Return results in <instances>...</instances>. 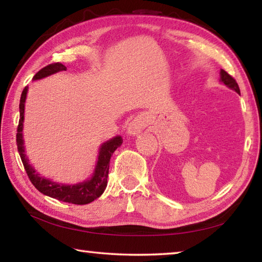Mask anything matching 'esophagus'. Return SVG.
<instances>
[{
	"label": "esophagus",
	"mask_w": 262,
	"mask_h": 262,
	"mask_svg": "<svg viewBox=\"0 0 262 262\" xmlns=\"http://www.w3.org/2000/svg\"><path fill=\"white\" fill-rule=\"evenodd\" d=\"M146 126H147V119L145 118L144 116H139V117H136L134 121H131L127 124L126 132L127 135L130 136H138Z\"/></svg>",
	"instance_id": "esophagus-1"
}]
</instances>
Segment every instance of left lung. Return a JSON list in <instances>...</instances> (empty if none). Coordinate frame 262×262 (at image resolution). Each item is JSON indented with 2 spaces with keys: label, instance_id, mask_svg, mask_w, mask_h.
I'll return each mask as SVG.
<instances>
[{
  "label": "left lung",
  "instance_id": "obj_1",
  "mask_svg": "<svg viewBox=\"0 0 262 262\" xmlns=\"http://www.w3.org/2000/svg\"><path fill=\"white\" fill-rule=\"evenodd\" d=\"M221 81L226 85V87H229L232 89V91L237 92L240 95V89L237 81H235L232 76H231L229 73H226L224 70H221Z\"/></svg>",
  "mask_w": 262,
  "mask_h": 262
}]
</instances>
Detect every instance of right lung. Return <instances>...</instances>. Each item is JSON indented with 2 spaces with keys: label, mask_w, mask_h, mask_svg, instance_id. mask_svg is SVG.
I'll return each instance as SVG.
<instances>
[{
  "label": "right lung",
  "mask_w": 262,
  "mask_h": 262,
  "mask_svg": "<svg viewBox=\"0 0 262 262\" xmlns=\"http://www.w3.org/2000/svg\"><path fill=\"white\" fill-rule=\"evenodd\" d=\"M67 67L63 66L60 62L50 63L46 67L41 68V70L33 76V80H39L46 76L52 75L54 73L60 71H66ZM28 87H25L20 95L19 101V122L18 127H17V135H16V141H17V149H18L20 159H22L23 166L27 174L32 182L34 187L46 196L52 197L58 201H62V202L72 203V204H88L93 202L100 197L103 191L105 190L106 183H108V174H109V164L110 158L113 153L123 143V139L121 136L115 137V138L105 141L102 144L98 152L97 164L95 167V171H94L92 179L83 181L81 183L76 184H62L57 183L49 180L44 177H40L39 174L36 173L33 167L29 164V159L25 156L24 149V140H23V122H24V106H25V98H27Z\"/></svg>",
  "instance_id": "obj_1"
}]
</instances>
